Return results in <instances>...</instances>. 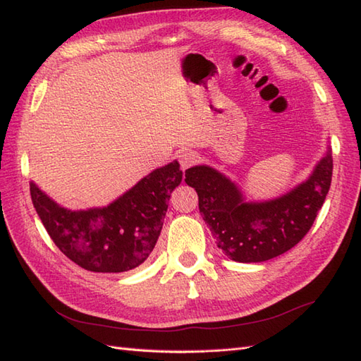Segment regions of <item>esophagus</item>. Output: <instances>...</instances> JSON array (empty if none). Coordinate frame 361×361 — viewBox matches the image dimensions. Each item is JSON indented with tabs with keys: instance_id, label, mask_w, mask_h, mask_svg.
Returning a JSON list of instances; mask_svg holds the SVG:
<instances>
[{
	"instance_id": "obj_1",
	"label": "esophagus",
	"mask_w": 361,
	"mask_h": 361,
	"mask_svg": "<svg viewBox=\"0 0 361 361\" xmlns=\"http://www.w3.org/2000/svg\"><path fill=\"white\" fill-rule=\"evenodd\" d=\"M178 161H180V166H181L183 171H186L188 167L198 163V155H197L195 152H192V150H183L180 153Z\"/></svg>"
}]
</instances>
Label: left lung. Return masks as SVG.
<instances>
[{
	"label": "left lung",
	"mask_w": 361,
	"mask_h": 361,
	"mask_svg": "<svg viewBox=\"0 0 361 361\" xmlns=\"http://www.w3.org/2000/svg\"><path fill=\"white\" fill-rule=\"evenodd\" d=\"M331 150L307 181L286 195L262 203H247L231 180L209 166L190 167L188 186L198 195L203 220L217 247L235 262H264L293 248L309 233L332 181Z\"/></svg>",
	"instance_id": "obj_1"
}]
</instances>
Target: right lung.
Listing matches in <instances>:
<instances>
[{"label": "right lung", "mask_w": 361, "mask_h": 361, "mask_svg": "<svg viewBox=\"0 0 361 361\" xmlns=\"http://www.w3.org/2000/svg\"><path fill=\"white\" fill-rule=\"evenodd\" d=\"M183 172L159 167L105 208L70 211L30 183V197L49 237L74 264L96 273L133 270L149 257L163 228L167 202Z\"/></svg>", "instance_id": "right-lung-1"}]
</instances>
